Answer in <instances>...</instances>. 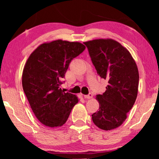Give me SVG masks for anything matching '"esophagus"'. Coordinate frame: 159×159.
<instances>
[{"mask_svg":"<svg viewBox=\"0 0 159 159\" xmlns=\"http://www.w3.org/2000/svg\"><path fill=\"white\" fill-rule=\"evenodd\" d=\"M84 98H87V99H90V98H93V94L91 93H89L88 95H84Z\"/></svg>","mask_w":159,"mask_h":159,"instance_id":"obj_1","label":"esophagus"}]
</instances>
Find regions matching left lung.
Masks as SVG:
<instances>
[{"instance_id": "8db88e82", "label": "left lung", "mask_w": 159, "mask_h": 159, "mask_svg": "<svg viewBox=\"0 0 159 159\" xmlns=\"http://www.w3.org/2000/svg\"><path fill=\"white\" fill-rule=\"evenodd\" d=\"M97 74L108 80L106 90L97 95L100 107L92 114L93 123L103 130L118 127L127 118L138 95L139 73L131 54L111 39L84 43Z\"/></svg>"}]
</instances>
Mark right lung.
<instances>
[{
  "label": "right lung",
  "mask_w": 159,
  "mask_h": 159,
  "mask_svg": "<svg viewBox=\"0 0 159 159\" xmlns=\"http://www.w3.org/2000/svg\"><path fill=\"white\" fill-rule=\"evenodd\" d=\"M85 46L77 42L58 40L43 43L32 52L22 74V87L32 111L45 126L66 123L77 97L60 88L69 64Z\"/></svg>",
  "instance_id": "1"
}]
</instances>
